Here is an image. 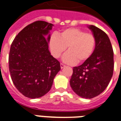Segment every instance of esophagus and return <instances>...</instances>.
<instances>
[{
	"instance_id": "esophagus-1",
	"label": "esophagus",
	"mask_w": 121,
	"mask_h": 121,
	"mask_svg": "<svg viewBox=\"0 0 121 121\" xmlns=\"http://www.w3.org/2000/svg\"><path fill=\"white\" fill-rule=\"evenodd\" d=\"M65 67V65H63V63H61V64H60L61 69H63V68H64Z\"/></svg>"
}]
</instances>
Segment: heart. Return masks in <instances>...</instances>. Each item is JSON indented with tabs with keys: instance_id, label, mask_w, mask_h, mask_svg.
Here are the masks:
<instances>
[{
	"instance_id": "heart-1",
	"label": "heart",
	"mask_w": 121,
	"mask_h": 121,
	"mask_svg": "<svg viewBox=\"0 0 121 121\" xmlns=\"http://www.w3.org/2000/svg\"><path fill=\"white\" fill-rule=\"evenodd\" d=\"M96 45V38L91 33L77 28H69L52 35L50 39V48L54 57L58 58L68 47V52L63 60L69 64H74L87 60L93 54Z\"/></svg>"
}]
</instances>
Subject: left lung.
I'll use <instances>...</instances> for the list:
<instances>
[{
    "label": "left lung",
    "instance_id": "obj_1",
    "mask_svg": "<svg viewBox=\"0 0 121 121\" xmlns=\"http://www.w3.org/2000/svg\"><path fill=\"white\" fill-rule=\"evenodd\" d=\"M88 28L95 37V48L87 60L73 68L70 84L77 95L91 99L108 86L113 75L114 63V51L107 35L95 26Z\"/></svg>",
    "mask_w": 121,
    "mask_h": 121
}]
</instances>
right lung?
I'll use <instances>...</instances> for the list:
<instances>
[{"mask_svg":"<svg viewBox=\"0 0 121 121\" xmlns=\"http://www.w3.org/2000/svg\"><path fill=\"white\" fill-rule=\"evenodd\" d=\"M52 26L44 21H36L24 28L11 46V77L17 90L29 98H40L48 93L61 69L60 62L51 55L48 49L49 34Z\"/></svg>","mask_w":121,"mask_h":121,"instance_id":"1","label":"right lung"}]
</instances>
